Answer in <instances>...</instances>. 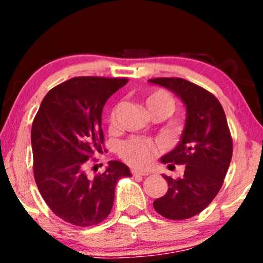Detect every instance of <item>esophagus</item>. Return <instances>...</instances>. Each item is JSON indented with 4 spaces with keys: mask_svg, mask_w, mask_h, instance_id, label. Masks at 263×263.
I'll list each match as a JSON object with an SVG mask.
<instances>
[{
    "mask_svg": "<svg viewBox=\"0 0 263 263\" xmlns=\"http://www.w3.org/2000/svg\"><path fill=\"white\" fill-rule=\"evenodd\" d=\"M131 173H132V176H147V172H144V171H139V169H132L131 171Z\"/></svg>",
    "mask_w": 263,
    "mask_h": 263,
    "instance_id": "esophagus-1",
    "label": "esophagus"
}]
</instances>
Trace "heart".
<instances>
[{"mask_svg": "<svg viewBox=\"0 0 263 263\" xmlns=\"http://www.w3.org/2000/svg\"><path fill=\"white\" fill-rule=\"evenodd\" d=\"M147 109L150 113L160 110L166 116L171 115L174 109V100L172 95L164 89H154L145 98ZM116 121V108H113L109 113V123L115 124ZM160 151V145L146 139H135L124 141L119 147V156L127 164L136 168H145L150 165L156 155Z\"/></svg>", "mask_w": 263, "mask_h": 263, "instance_id": "b5f03b06", "label": "heart"}]
</instances>
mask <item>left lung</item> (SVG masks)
<instances>
[{"label": "left lung", "mask_w": 263, "mask_h": 263, "mask_svg": "<svg viewBox=\"0 0 263 263\" xmlns=\"http://www.w3.org/2000/svg\"><path fill=\"white\" fill-rule=\"evenodd\" d=\"M176 92L187 108V119L178 146L161 158L169 168L184 165L182 178L163 176L168 192L154 201V209L171 220L200 214L216 197L233 155V140L224 109L203 87L181 78L148 80Z\"/></svg>", "instance_id": "1"}]
</instances>
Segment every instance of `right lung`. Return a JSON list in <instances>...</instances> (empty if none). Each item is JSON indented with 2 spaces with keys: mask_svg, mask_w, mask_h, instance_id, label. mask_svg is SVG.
<instances>
[{
  "mask_svg": "<svg viewBox=\"0 0 263 263\" xmlns=\"http://www.w3.org/2000/svg\"><path fill=\"white\" fill-rule=\"evenodd\" d=\"M126 78L79 76L50 89L31 126L33 172L36 187L60 219L92 227L113 208L117 181L129 177L128 166L112 160L95 177L87 164L104 148L102 112L108 98Z\"/></svg>",
  "mask_w": 263,
  "mask_h": 263,
  "instance_id": "add662e5",
  "label": "right lung"
}]
</instances>
